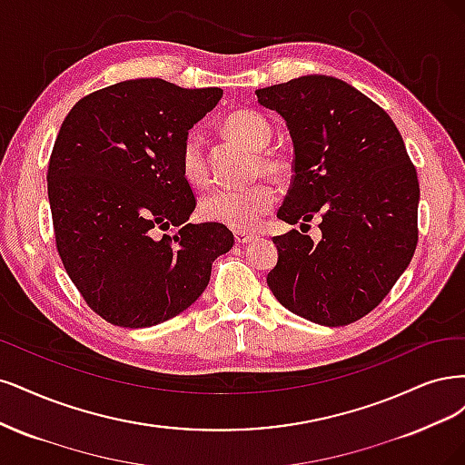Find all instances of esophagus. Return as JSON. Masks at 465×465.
I'll list each match as a JSON object with an SVG mask.
<instances>
[{"label": "esophagus", "instance_id": "esophagus-1", "mask_svg": "<svg viewBox=\"0 0 465 465\" xmlns=\"http://www.w3.org/2000/svg\"><path fill=\"white\" fill-rule=\"evenodd\" d=\"M233 237H235V243L237 245H247V243L254 242V235L252 233H245V232H235Z\"/></svg>", "mask_w": 465, "mask_h": 465}]
</instances>
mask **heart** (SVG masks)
Listing matches in <instances>:
<instances>
[{
	"instance_id": "b5f03b06",
	"label": "heart",
	"mask_w": 465,
	"mask_h": 465,
	"mask_svg": "<svg viewBox=\"0 0 465 465\" xmlns=\"http://www.w3.org/2000/svg\"><path fill=\"white\" fill-rule=\"evenodd\" d=\"M223 127L233 139L242 141L254 151H264L272 139V127L268 119L252 110H237L230 114ZM179 168L191 185L203 187L211 179L203 137L197 131H189L185 134L182 148H179ZM261 168L271 177H282L288 170V163L278 154H262ZM278 193L268 182H259L243 189H214L203 197L201 214L226 228L245 232L259 226L261 218L272 211Z\"/></svg>"
}]
</instances>
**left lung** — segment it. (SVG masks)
<instances>
[{
    "mask_svg": "<svg viewBox=\"0 0 465 465\" xmlns=\"http://www.w3.org/2000/svg\"><path fill=\"white\" fill-rule=\"evenodd\" d=\"M293 143V177L278 218H321V242L292 230L272 237L268 288L288 311L322 326L355 322L406 271L417 245L419 182L401 134L351 84L305 74L254 91Z\"/></svg>",
    "mask_w": 465,
    "mask_h": 465,
    "instance_id": "left-lung-1",
    "label": "left lung"
}]
</instances>
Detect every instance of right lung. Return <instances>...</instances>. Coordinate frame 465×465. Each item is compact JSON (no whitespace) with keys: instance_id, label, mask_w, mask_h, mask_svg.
Segmentation results:
<instances>
[{"instance_id":"add662e5","label":"right lung","mask_w":465,"mask_h":465,"mask_svg":"<svg viewBox=\"0 0 465 465\" xmlns=\"http://www.w3.org/2000/svg\"><path fill=\"white\" fill-rule=\"evenodd\" d=\"M222 94L133 79L84 96L62 124L48 166L55 245L104 321L146 328L173 319L233 247L222 223L187 222L197 201L179 168L185 134ZM170 227L173 236L159 235Z\"/></svg>"}]
</instances>
